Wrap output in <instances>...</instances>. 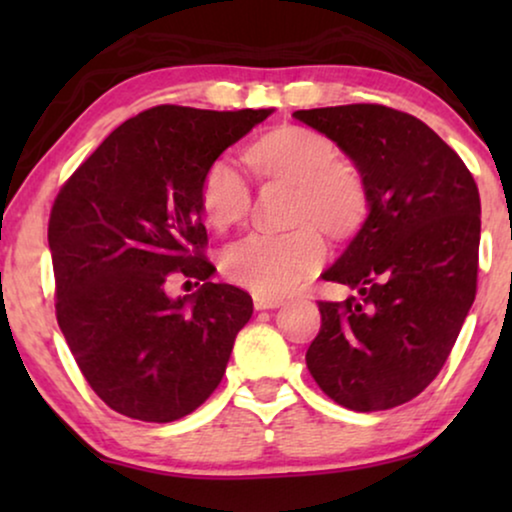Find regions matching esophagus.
Segmentation results:
<instances>
[{
	"instance_id": "esophagus-1",
	"label": "esophagus",
	"mask_w": 512,
	"mask_h": 512,
	"mask_svg": "<svg viewBox=\"0 0 512 512\" xmlns=\"http://www.w3.org/2000/svg\"><path fill=\"white\" fill-rule=\"evenodd\" d=\"M279 305H284V298L254 293V307H256V310H275V307H279Z\"/></svg>"
}]
</instances>
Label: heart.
<instances>
[{"label":"heart","instance_id":"b5f03b06","mask_svg":"<svg viewBox=\"0 0 512 512\" xmlns=\"http://www.w3.org/2000/svg\"><path fill=\"white\" fill-rule=\"evenodd\" d=\"M244 163L261 181H284L296 188L291 202V233L249 235L223 254V275L263 296L296 289L324 263L326 242H349L370 219V188L363 172L340 158L333 139L303 125H282L244 149ZM202 216L214 230H228L247 219L249 181L228 160H214L200 179Z\"/></svg>","mask_w":512,"mask_h":512}]
</instances>
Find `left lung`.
I'll return each instance as SVG.
<instances>
[{"label": "left lung", "mask_w": 512, "mask_h": 512, "mask_svg": "<svg viewBox=\"0 0 512 512\" xmlns=\"http://www.w3.org/2000/svg\"><path fill=\"white\" fill-rule=\"evenodd\" d=\"M293 118L345 151L373 200L366 228L321 275L356 296L319 303L307 368L342 408H396L440 373L475 300L478 186L464 160L403 111L345 104Z\"/></svg>", "instance_id": "8db88e82"}]
</instances>
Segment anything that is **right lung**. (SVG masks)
<instances>
[{
    "mask_svg": "<svg viewBox=\"0 0 512 512\" xmlns=\"http://www.w3.org/2000/svg\"><path fill=\"white\" fill-rule=\"evenodd\" d=\"M272 111L160 104L118 125L60 188L48 221L55 314L111 410L165 424L219 387L254 303L209 279L216 268L202 256L198 188L207 167ZM177 274L206 284L170 299L164 284Z\"/></svg>",
    "mask_w": 512,
    "mask_h": 512,
    "instance_id": "obj_1",
    "label": "right lung"
}]
</instances>
